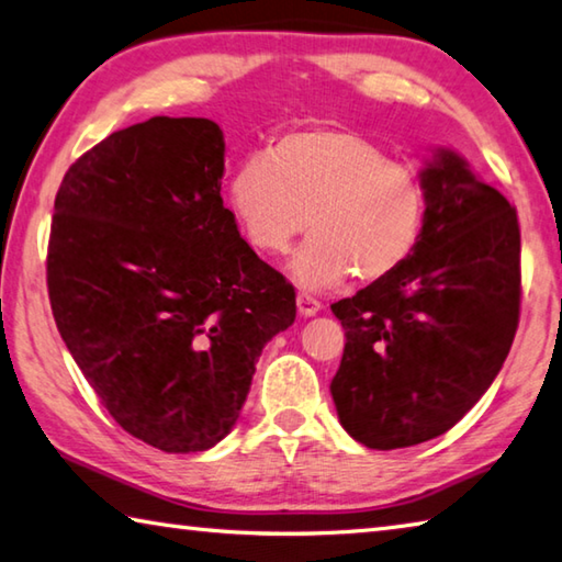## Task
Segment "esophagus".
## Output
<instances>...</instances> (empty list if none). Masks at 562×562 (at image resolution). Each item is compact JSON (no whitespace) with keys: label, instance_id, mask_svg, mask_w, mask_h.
<instances>
[{"label":"esophagus","instance_id":"1","mask_svg":"<svg viewBox=\"0 0 562 562\" xmlns=\"http://www.w3.org/2000/svg\"><path fill=\"white\" fill-rule=\"evenodd\" d=\"M296 303H299V313H301V316H306V318L316 316V313L323 308V303L316 296H311V293H306V291L299 293Z\"/></svg>","mask_w":562,"mask_h":562}]
</instances>
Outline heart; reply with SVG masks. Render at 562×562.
<instances>
[{"label":"heart","mask_w":562,"mask_h":562,"mask_svg":"<svg viewBox=\"0 0 562 562\" xmlns=\"http://www.w3.org/2000/svg\"><path fill=\"white\" fill-rule=\"evenodd\" d=\"M236 220L256 249L281 254L313 234L291 259L301 289L326 291L356 273L378 281L417 249L427 192L412 167L390 160L368 137L330 125L281 135L251 153L229 184Z\"/></svg>","instance_id":"1"}]
</instances>
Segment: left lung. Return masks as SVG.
<instances>
[{
    "label": "left lung",
    "mask_w": 562,
    "mask_h": 562,
    "mask_svg": "<svg viewBox=\"0 0 562 562\" xmlns=\"http://www.w3.org/2000/svg\"><path fill=\"white\" fill-rule=\"evenodd\" d=\"M417 249L395 273L333 303L346 350L330 382L340 425L368 449L445 435L491 387L520 316L516 206L439 150Z\"/></svg>",
    "instance_id": "1"
}]
</instances>
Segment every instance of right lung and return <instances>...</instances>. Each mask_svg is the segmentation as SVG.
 Segmentation results:
<instances>
[{"label":"right lung","instance_id":"1","mask_svg":"<svg viewBox=\"0 0 562 562\" xmlns=\"http://www.w3.org/2000/svg\"><path fill=\"white\" fill-rule=\"evenodd\" d=\"M224 137L157 115L108 135L56 192L46 286L56 328L127 435L190 454L229 435L296 291L222 202Z\"/></svg>","mask_w":562,"mask_h":562}]
</instances>
